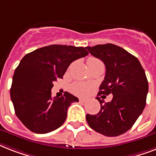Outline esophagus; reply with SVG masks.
Listing matches in <instances>:
<instances>
[{"instance_id": "1", "label": "esophagus", "mask_w": 156, "mask_h": 156, "mask_svg": "<svg viewBox=\"0 0 156 156\" xmlns=\"http://www.w3.org/2000/svg\"><path fill=\"white\" fill-rule=\"evenodd\" d=\"M79 101L80 102H85V101H87V100L84 99V98H79Z\"/></svg>"}]
</instances>
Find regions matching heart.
Segmentation results:
<instances>
[{
  "instance_id": "heart-1",
  "label": "heart",
  "mask_w": 156,
  "mask_h": 156,
  "mask_svg": "<svg viewBox=\"0 0 156 156\" xmlns=\"http://www.w3.org/2000/svg\"><path fill=\"white\" fill-rule=\"evenodd\" d=\"M89 60H95V58H90ZM88 60V61H89ZM71 90L73 94H75L77 95H86L89 92L90 90V87L87 84L85 83H74L72 87H71Z\"/></svg>"
}]
</instances>
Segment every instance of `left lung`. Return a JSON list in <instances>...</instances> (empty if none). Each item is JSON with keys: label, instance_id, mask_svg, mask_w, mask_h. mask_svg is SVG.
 <instances>
[{"label": "left lung", "instance_id": "obj_1", "mask_svg": "<svg viewBox=\"0 0 156 156\" xmlns=\"http://www.w3.org/2000/svg\"><path fill=\"white\" fill-rule=\"evenodd\" d=\"M87 49L101 60L106 68L98 96L113 95L108 103L96 97L100 111L96 115L87 114V121L101 134L121 135L133 126L146 106L148 82L145 71L137 57L112 44L87 47Z\"/></svg>", "mask_w": 156, "mask_h": 156}]
</instances>
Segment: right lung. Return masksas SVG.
<instances>
[{
	"label": "right lung",
	"instance_id": "obj_1",
	"mask_svg": "<svg viewBox=\"0 0 156 156\" xmlns=\"http://www.w3.org/2000/svg\"><path fill=\"white\" fill-rule=\"evenodd\" d=\"M88 55L85 48L53 44L24 56L16 68L10 97L16 116L36 133H47L63 125L67 109L78 99L69 92L51 96L53 82L62 78L73 61Z\"/></svg>",
	"mask_w": 156,
	"mask_h": 156
}]
</instances>
